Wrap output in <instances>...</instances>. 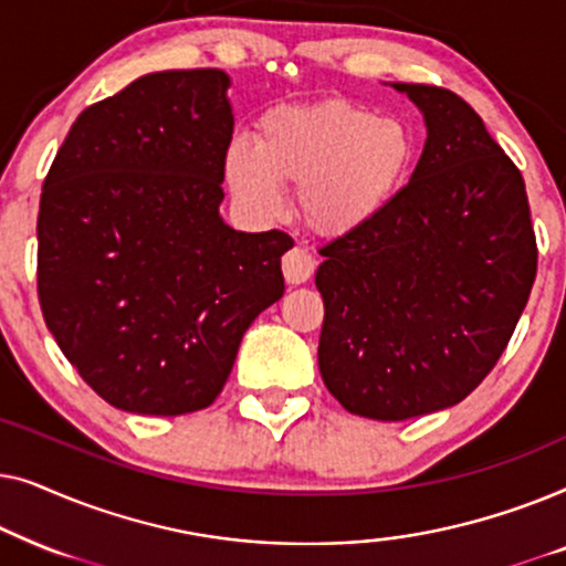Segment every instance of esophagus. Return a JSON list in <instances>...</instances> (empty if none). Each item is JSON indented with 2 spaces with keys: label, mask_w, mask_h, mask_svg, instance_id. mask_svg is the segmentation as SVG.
I'll use <instances>...</instances> for the list:
<instances>
[{
  "label": "esophagus",
  "mask_w": 566,
  "mask_h": 566,
  "mask_svg": "<svg viewBox=\"0 0 566 566\" xmlns=\"http://www.w3.org/2000/svg\"><path fill=\"white\" fill-rule=\"evenodd\" d=\"M281 265H283L285 281H289L291 285H301V283H306L308 277L314 275L316 262H314L312 254L304 250V247H293V250H289V252L283 254Z\"/></svg>",
  "instance_id": "esophagus-1"
}]
</instances>
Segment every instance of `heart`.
<instances>
[{
    "mask_svg": "<svg viewBox=\"0 0 566 566\" xmlns=\"http://www.w3.org/2000/svg\"><path fill=\"white\" fill-rule=\"evenodd\" d=\"M415 161V138L397 118L350 103L281 107L260 123L258 144L234 138L227 177L260 216L283 211V188H298L306 223L343 237L374 221L397 198Z\"/></svg>",
    "mask_w": 566,
    "mask_h": 566,
    "instance_id": "obj_1",
    "label": "heart"
}]
</instances>
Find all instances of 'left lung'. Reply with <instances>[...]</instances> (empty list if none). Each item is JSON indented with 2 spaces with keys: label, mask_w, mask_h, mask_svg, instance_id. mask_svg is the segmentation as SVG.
Returning <instances> with one entry per match:
<instances>
[{
  "label": "left lung",
  "mask_w": 566,
  "mask_h": 566,
  "mask_svg": "<svg viewBox=\"0 0 566 566\" xmlns=\"http://www.w3.org/2000/svg\"><path fill=\"white\" fill-rule=\"evenodd\" d=\"M428 138L366 227L324 244L319 370L347 412L399 422L467 399L505 353L536 281L521 169L467 99L391 84Z\"/></svg>",
  "instance_id": "1"
}]
</instances>
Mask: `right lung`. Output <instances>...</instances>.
Masks as SVG:
<instances>
[{
	"mask_svg": "<svg viewBox=\"0 0 566 566\" xmlns=\"http://www.w3.org/2000/svg\"><path fill=\"white\" fill-rule=\"evenodd\" d=\"M221 69L138 76L80 113L45 175L38 298L61 353L107 405H213L244 332L283 296V231L223 223L234 134Z\"/></svg>",
	"mask_w": 566,
	"mask_h": 566,
	"instance_id": "right-lung-1",
	"label": "right lung"
}]
</instances>
